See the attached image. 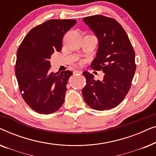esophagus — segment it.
Wrapping results in <instances>:
<instances>
[{
  "label": "esophagus",
  "instance_id": "esophagus-1",
  "mask_svg": "<svg viewBox=\"0 0 156 156\" xmlns=\"http://www.w3.org/2000/svg\"><path fill=\"white\" fill-rule=\"evenodd\" d=\"M73 73L75 74H82V71H80V70H74Z\"/></svg>",
  "mask_w": 156,
  "mask_h": 156
}]
</instances>
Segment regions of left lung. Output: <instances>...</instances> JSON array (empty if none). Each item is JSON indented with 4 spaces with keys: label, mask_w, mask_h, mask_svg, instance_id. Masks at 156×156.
<instances>
[{
    "label": "left lung",
    "mask_w": 156,
    "mask_h": 156,
    "mask_svg": "<svg viewBox=\"0 0 156 156\" xmlns=\"http://www.w3.org/2000/svg\"><path fill=\"white\" fill-rule=\"evenodd\" d=\"M83 20L99 40L97 57L91 67L104 73L100 81L94 80L89 72H83L87 80L83 97L94 109H112L123 101L131 88L136 69L135 52L124 29L116 20L97 15Z\"/></svg>",
    "instance_id": "8db88e82"
}]
</instances>
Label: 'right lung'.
<instances>
[{
	"instance_id": "obj_1",
	"label": "right lung",
	"mask_w": 156,
	"mask_h": 156,
	"mask_svg": "<svg viewBox=\"0 0 156 156\" xmlns=\"http://www.w3.org/2000/svg\"><path fill=\"white\" fill-rule=\"evenodd\" d=\"M76 23L75 20L52 19L33 27L17 51L16 75L26 104L35 112L50 114L65 101L67 84L72 72H50V59L59 52L65 34Z\"/></svg>"
}]
</instances>
